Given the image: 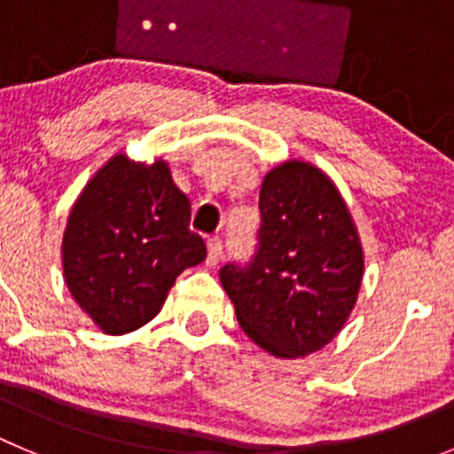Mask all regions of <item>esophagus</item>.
<instances>
[{
    "mask_svg": "<svg viewBox=\"0 0 454 454\" xmlns=\"http://www.w3.org/2000/svg\"><path fill=\"white\" fill-rule=\"evenodd\" d=\"M207 250H208V256H207L208 266H218L220 256H223V240H220L218 236L208 239L207 240Z\"/></svg>",
    "mask_w": 454,
    "mask_h": 454,
    "instance_id": "34e87169",
    "label": "esophagus"
}]
</instances>
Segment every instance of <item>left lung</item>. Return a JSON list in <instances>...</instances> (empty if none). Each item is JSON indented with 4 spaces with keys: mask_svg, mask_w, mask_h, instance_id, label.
<instances>
[{
    "mask_svg": "<svg viewBox=\"0 0 454 454\" xmlns=\"http://www.w3.org/2000/svg\"><path fill=\"white\" fill-rule=\"evenodd\" d=\"M259 211L252 262L224 263L220 282L256 346L298 359L327 346L352 314L362 240L339 188L307 161L291 159L268 172Z\"/></svg>",
    "mask_w": 454,
    "mask_h": 454,
    "instance_id": "obj_1",
    "label": "left lung"
}]
</instances>
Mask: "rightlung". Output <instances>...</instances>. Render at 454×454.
<instances>
[{"label": "right lung", "instance_id": "1", "mask_svg": "<svg viewBox=\"0 0 454 454\" xmlns=\"http://www.w3.org/2000/svg\"><path fill=\"white\" fill-rule=\"evenodd\" d=\"M166 161L115 154L86 184L63 234V277L104 334L150 323L186 268L207 259Z\"/></svg>", "mask_w": 454, "mask_h": 454}]
</instances>
